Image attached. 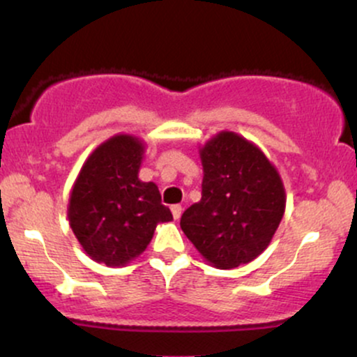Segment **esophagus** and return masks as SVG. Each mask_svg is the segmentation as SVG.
<instances>
[{
	"instance_id": "34e87169",
	"label": "esophagus",
	"mask_w": 357,
	"mask_h": 357,
	"mask_svg": "<svg viewBox=\"0 0 357 357\" xmlns=\"http://www.w3.org/2000/svg\"><path fill=\"white\" fill-rule=\"evenodd\" d=\"M171 213H173V218L174 220L181 218V213H183L181 204H173V206H171Z\"/></svg>"
}]
</instances>
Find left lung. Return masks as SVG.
Segmentation results:
<instances>
[{
	"instance_id": "left-lung-1",
	"label": "left lung",
	"mask_w": 357,
	"mask_h": 357,
	"mask_svg": "<svg viewBox=\"0 0 357 357\" xmlns=\"http://www.w3.org/2000/svg\"><path fill=\"white\" fill-rule=\"evenodd\" d=\"M202 199L181 216V230L208 264L235 268L268 247L285 211V188L260 147L221 130L199 147Z\"/></svg>"
}]
</instances>
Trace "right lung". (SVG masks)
I'll return each mask as SVG.
<instances>
[{
	"instance_id": "add662e5",
	"label": "right lung",
	"mask_w": 357,
	"mask_h": 357,
	"mask_svg": "<svg viewBox=\"0 0 357 357\" xmlns=\"http://www.w3.org/2000/svg\"><path fill=\"white\" fill-rule=\"evenodd\" d=\"M144 142L117 134L92 151L68 199L70 228L92 260L124 267L141 255L159 223L173 220L158 186L139 179Z\"/></svg>"
}]
</instances>
